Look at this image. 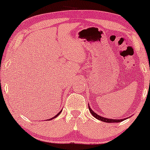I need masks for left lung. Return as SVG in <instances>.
<instances>
[{"label": "left lung", "instance_id": "left-lung-1", "mask_svg": "<svg viewBox=\"0 0 150 150\" xmlns=\"http://www.w3.org/2000/svg\"><path fill=\"white\" fill-rule=\"evenodd\" d=\"M88 107H89V111H90V113H92V115L93 116L95 117L97 119L100 120L101 121L105 122V123H119V122H121V121H123V120H125V118H123V119H111V118H104V117L101 116L100 115H98L97 113H96L94 111H93V110L90 108V106H89V104H88Z\"/></svg>", "mask_w": 150, "mask_h": 150}]
</instances>
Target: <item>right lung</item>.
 <instances>
[{"mask_svg":"<svg viewBox=\"0 0 150 150\" xmlns=\"http://www.w3.org/2000/svg\"><path fill=\"white\" fill-rule=\"evenodd\" d=\"M61 111H62V110H61V111H60V112H58V114H57V115H56V116H53V118H50V119H48V120H52V119H53V118H56V117H57V116H58V115H59V114H60V113H61Z\"/></svg>","mask_w":150,"mask_h":150,"instance_id":"add662e5","label":"right lung"}]
</instances>
